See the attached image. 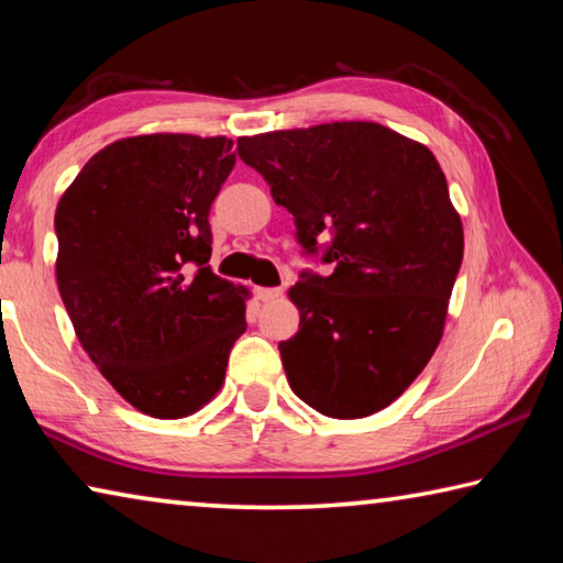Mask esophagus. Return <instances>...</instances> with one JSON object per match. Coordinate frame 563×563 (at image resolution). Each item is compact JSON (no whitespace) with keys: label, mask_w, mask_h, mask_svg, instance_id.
I'll return each mask as SVG.
<instances>
[{"label":"esophagus","mask_w":563,"mask_h":563,"mask_svg":"<svg viewBox=\"0 0 563 563\" xmlns=\"http://www.w3.org/2000/svg\"><path fill=\"white\" fill-rule=\"evenodd\" d=\"M255 295H258V300H263V302H273V300L280 298L283 288H258V290H255Z\"/></svg>","instance_id":"obj_1"}]
</instances>
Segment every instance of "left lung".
<instances>
[{
  "label": "left lung",
  "instance_id": "obj_1",
  "mask_svg": "<svg viewBox=\"0 0 563 563\" xmlns=\"http://www.w3.org/2000/svg\"><path fill=\"white\" fill-rule=\"evenodd\" d=\"M288 208L298 243L332 263L300 273V330L280 342L292 393L320 415H375L440 345L464 231L432 151L383 123L335 121L238 139Z\"/></svg>",
  "mask_w": 563,
  "mask_h": 563
}]
</instances>
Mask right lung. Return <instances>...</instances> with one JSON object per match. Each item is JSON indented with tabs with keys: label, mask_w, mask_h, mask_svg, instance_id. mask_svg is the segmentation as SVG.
<instances>
[{
	"label": "right lung",
	"mask_w": 563,
	"mask_h": 563,
	"mask_svg": "<svg viewBox=\"0 0 563 563\" xmlns=\"http://www.w3.org/2000/svg\"><path fill=\"white\" fill-rule=\"evenodd\" d=\"M233 141L148 133L113 141L56 206V283L81 347L139 412L194 415L225 379L247 290L211 271V203Z\"/></svg>",
	"instance_id": "right-lung-1"
}]
</instances>
